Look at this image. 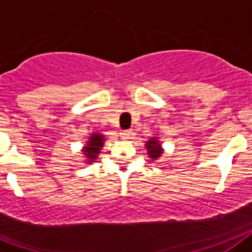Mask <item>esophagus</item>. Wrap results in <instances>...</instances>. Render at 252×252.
<instances>
[{"label":"esophagus","mask_w":252,"mask_h":252,"mask_svg":"<svg viewBox=\"0 0 252 252\" xmlns=\"http://www.w3.org/2000/svg\"><path fill=\"white\" fill-rule=\"evenodd\" d=\"M119 134L123 139H129L130 138V135H132V130H130V129H128V130H120Z\"/></svg>","instance_id":"obj_1"}]
</instances>
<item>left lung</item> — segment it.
Returning a JSON list of instances; mask_svg holds the SVG:
<instances>
[{"label":"left lung","instance_id":"1","mask_svg":"<svg viewBox=\"0 0 252 252\" xmlns=\"http://www.w3.org/2000/svg\"><path fill=\"white\" fill-rule=\"evenodd\" d=\"M146 150H147L148 157L152 158V161H156V159H158L159 157L162 156V143L159 142L158 137H152V138L148 139L146 142Z\"/></svg>","mask_w":252,"mask_h":252}]
</instances>
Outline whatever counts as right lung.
I'll return each mask as SVG.
<instances>
[{"label": "right lung", "instance_id": "add662e5", "mask_svg": "<svg viewBox=\"0 0 252 252\" xmlns=\"http://www.w3.org/2000/svg\"><path fill=\"white\" fill-rule=\"evenodd\" d=\"M105 137L101 133H91L90 138L87 139L86 144L82 148V155L85 156L86 163L95 162L97 156L100 155V151L104 147Z\"/></svg>", "mask_w": 252, "mask_h": 252}]
</instances>
